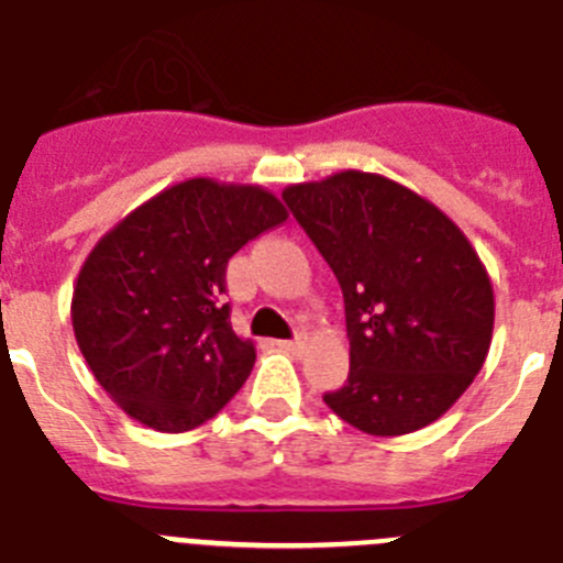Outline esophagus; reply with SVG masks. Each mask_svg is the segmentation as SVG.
I'll list each match as a JSON object with an SVG mask.
<instances>
[{"mask_svg":"<svg viewBox=\"0 0 563 563\" xmlns=\"http://www.w3.org/2000/svg\"><path fill=\"white\" fill-rule=\"evenodd\" d=\"M278 349H285L290 354H301L303 345H307V338H296V340H278Z\"/></svg>","mask_w":563,"mask_h":563,"instance_id":"1","label":"esophagus"}]
</instances>
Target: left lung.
Masks as SVG:
<instances>
[{"label":"left lung","mask_w":563,"mask_h":563,"mask_svg":"<svg viewBox=\"0 0 563 563\" xmlns=\"http://www.w3.org/2000/svg\"><path fill=\"white\" fill-rule=\"evenodd\" d=\"M282 198L343 290L349 379L323 396L368 435H407L450 410L481 374L494 287L468 236L396 180L343 169Z\"/></svg>","instance_id":"left-lung-1"}]
</instances>
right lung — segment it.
<instances>
[{"label": "right lung", "instance_id": "obj_1", "mask_svg": "<svg viewBox=\"0 0 563 563\" xmlns=\"http://www.w3.org/2000/svg\"><path fill=\"white\" fill-rule=\"evenodd\" d=\"M285 220V203L260 184L189 178L97 240L77 273L71 329L95 379L131 419L187 432L242 388L256 349L231 329L225 265Z\"/></svg>", "mask_w": 563, "mask_h": 563}]
</instances>
